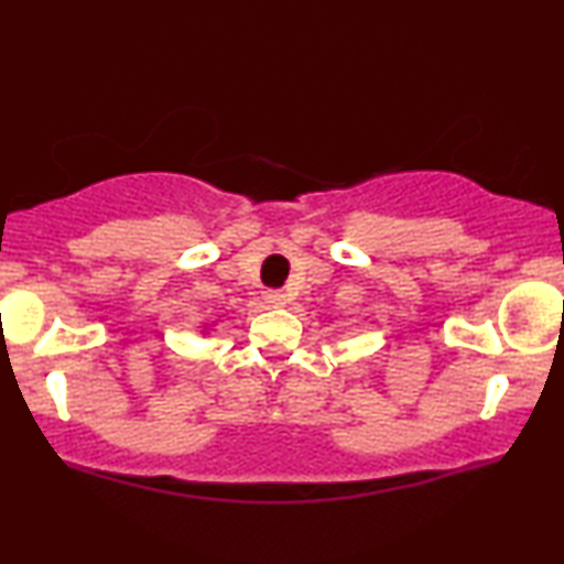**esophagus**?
I'll return each instance as SVG.
<instances>
[{
	"label": "esophagus",
	"mask_w": 564,
	"mask_h": 564,
	"mask_svg": "<svg viewBox=\"0 0 564 564\" xmlns=\"http://www.w3.org/2000/svg\"><path fill=\"white\" fill-rule=\"evenodd\" d=\"M265 304L273 308L285 306V293L283 291H265Z\"/></svg>",
	"instance_id": "obj_1"
}]
</instances>
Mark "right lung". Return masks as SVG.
<instances>
[{
	"mask_svg": "<svg viewBox=\"0 0 564 564\" xmlns=\"http://www.w3.org/2000/svg\"><path fill=\"white\" fill-rule=\"evenodd\" d=\"M214 324H217V322H206V324H202V335H209V329H214Z\"/></svg>",
	"mask_w": 564,
	"mask_h": 564,
	"instance_id": "1",
	"label": "right lung"
}]
</instances>
